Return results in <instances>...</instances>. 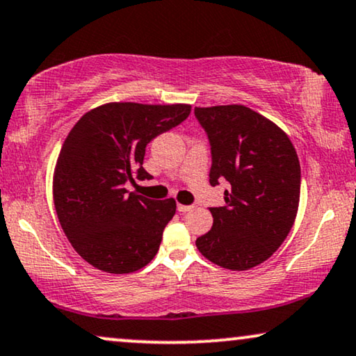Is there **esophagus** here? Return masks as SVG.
Listing matches in <instances>:
<instances>
[{"mask_svg":"<svg viewBox=\"0 0 356 356\" xmlns=\"http://www.w3.org/2000/svg\"><path fill=\"white\" fill-rule=\"evenodd\" d=\"M177 207H178V212H181V213H186L193 209V206H184V204H178Z\"/></svg>","mask_w":356,"mask_h":356,"instance_id":"1","label":"esophagus"}]
</instances>
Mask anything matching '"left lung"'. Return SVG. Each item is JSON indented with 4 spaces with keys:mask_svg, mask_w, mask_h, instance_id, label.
I'll use <instances>...</instances> for the list:
<instances>
[{
    "mask_svg": "<svg viewBox=\"0 0 356 356\" xmlns=\"http://www.w3.org/2000/svg\"><path fill=\"white\" fill-rule=\"evenodd\" d=\"M194 115L211 143L209 181L230 183L225 206L209 209L213 225L196 246L223 269L248 270L269 259L293 227L298 155L279 126L245 105L196 106Z\"/></svg>",
    "mask_w": 356,
    "mask_h": 356,
    "instance_id": "1",
    "label": "left lung"
}]
</instances>
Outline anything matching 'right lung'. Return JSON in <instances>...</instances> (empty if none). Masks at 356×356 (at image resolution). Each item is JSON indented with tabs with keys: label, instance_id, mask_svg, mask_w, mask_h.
I'll list each match as a JSON object with an SVG mask.
<instances>
[{
	"label": "right lung",
	"instance_id": "1",
	"mask_svg": "<svg viewBox=\"0 0 356 356\" xmlns=\"http://www.w3.org/2000/svg\"><path fill=\"white\" fill-rule=\"evenodd\" d=\"M191 113V105L110 102L87 111L70 131L53 173V201L63 232L82 259L108 274H129L157 254L177 212L165 201L129 193L145 179V147Z\"/></svg>",
	"mask_w": 356,
	"mask_h": 356
}]
</instances>
